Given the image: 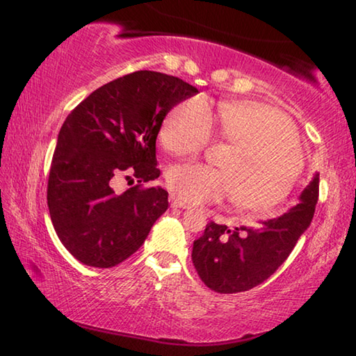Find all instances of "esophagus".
<instances>
[{
	"label": "esophagus",
	"mask_w": 356,
	"mask_h": 356,
	"mask_svg": "<svg viewBox=\"0 0 356 356\" xmlns=\"http://www.w3.org/2000/svg\"><path fill=\"white\" fill-rule=\"evenodd\" d=\"M170 202H171V207H174V209H190V207H191L190 204L184 202V201L180 200V197H177L176 195H171V196H170Z\"/></svg>",
	"instance_id": "obj_1"
}]
</instances>
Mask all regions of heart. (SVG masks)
<instances>
[{
	"label": "heart",
	"mask_w": 356,
	"mask_h": 356,
	"mask_svg": "<svg viewBox=\"0 0 356 356\" xmlns=\"http://www.w3.org/2000/svg\"><path fill=\"white\" fill-rule=\"evenodd\" d=\"M218 130L234 150L215 170L180 163L166 174L170 188L190 204L232 196L238 210L268 213L292 191L305 159L298 135L284 114L256 102H225L218 106ZM212 138L207 102L193 97L172 108L159 131L160 144L174 155H196Z\"/></svg>",
	"instance_id": "heart-1"
}]
</instances>
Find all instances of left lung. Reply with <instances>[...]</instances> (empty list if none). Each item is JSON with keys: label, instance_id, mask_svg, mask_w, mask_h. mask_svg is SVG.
<instances>
[{"label": "left lung", "instance_id": "1", "mask_svg": "<svg viewBox=\"0 0 356 356\" xmlns=\"http://www.w3.org/2000/svg\"><path fill=\"white\" fill-rule=\"evenodd\" d=\"M318 200V174L301 191L300 204L261 227H234L210 221L193 242L191 259L204 284L218 293L245 292L270 278L309 227Z\"/></svg>", "mask_w": 356, "mask_h": 356}]
</instances>
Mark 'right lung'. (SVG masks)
I'll use <instances>...</instances> for the list:
<instances>
[{"instance_id":"1","label":"right lung","mask_w":356,"mask_h":356,"mask_svg":"<svg viewBox=\"0 0 356 356\" xmlns=\"http://www.w3.org/2000/svg\"><path fill=\"white\" fill-rule=\"evenodd\" d=\"M195 94L177 76L138 70L95 89L64 120L47 201L58 237L76 261L110 268L140 250L168 209L166 190L141 186L160 176L156 135L166 114ZM127 169L138 185L116 193L113 177Z\"/></svg>"}]
</instances>
